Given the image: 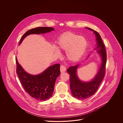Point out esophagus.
I'll use <instances>...</instances> for the list:
<instances>
[{
    "label": "esophagus",
    "instance_id": "1",
    "mask_svg": "<svg viewBox=\"0 0 123 123\" xmlns=\"http://www.w3.org/2000/svg\"><path fill=\"white\" fill-rule=\"evenodd\" d=\"M66 70V67L64 65H61V67H60V71L62 73L65 72Z\"/></svg>",
    "mask_w": 123,
    "mask_h": 123
}]
</instances>
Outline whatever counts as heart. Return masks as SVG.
Here are the masks:
<instances>
[{
	"label": "heart",
	"mask_w": 123,
	"mask_h": 123,
	"mask_svg": "<svg viewBox=\"0 0 123 123\" xmlns=\"http://www.w3.org/2000/svg\"><path fill=\"white\" fill-rule=\"evenodd\" d=\"M88 45L87 40L83 36L71 32L63 33L58 38L57 48L60 50L66 51V55L70 61H77L82 56ZM55 52L59 54L57 49Z\"/></svg>",
	"instance_id": "heart-1"
}]
</instances>
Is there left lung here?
I'll list each match as a JSON object with an SVG mask.
<instances>
[{"label": "left lung", "mask_w": 123, "mask_h": 123, "mask_svg": "<svg viewBox=\"0 0 123 123\" xmlns=\"http://www.w3.org/2000/svg\"><path fill=\"white\" fill-rule=\"evenodd\" d=\"M87 28L93 31L96 36L97 47L95 50L99 53L101 58L102 62L99 70L95 78L89 82L81 81L78 78L76 71L79 65L70 66L67 69V72L70 75V88L73 96L80 100L87 99L93 95L97 91L105 75V65L106 62V53L105 48L101 37L96 31L87 27Z\"/></svg>", "instance_id": "obj_1"}]
</instances>
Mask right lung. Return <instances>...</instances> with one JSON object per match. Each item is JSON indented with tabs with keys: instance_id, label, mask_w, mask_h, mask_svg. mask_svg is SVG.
Returning <instances> with one entry per match:
<instances>
[{
	"instance_id": "right-lung-1",
	"label": "right lung",
	"mask_w": 123,
	"mask_h": 123,
	"mask_svg": "<svg viewBox=\"0 0 123 123\" xmlns=\"http://www.w3.org/2000/svg\"><path fill=\"white\" fill-rule=\"evenodd\" d=\"M53 27H39L27 31L21 38L19 45L24 38L31 34H40L54 30ZM17 64V74L25 90L32 98L40 101L49 99L53 95L55 83L61 72L59 64H55L49 67L43 73L37 75H30L25 72L18 62Z\"/></svg>"
}]
</instances>
